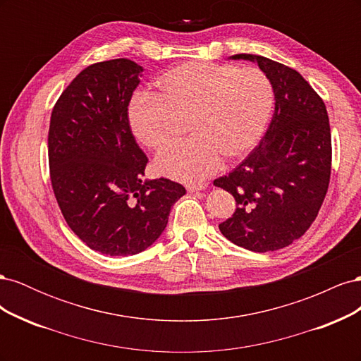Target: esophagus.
<instances>
[{
    "label": "esophagus",
    "instance_id": "1",
    "mask_svg": "<svg viewBox=\"0 0 361 361\" xmlns=\"http://www.w3.org/2000/svg\"><path fill=\"white\" fill-rule=\"evenodd\" d=\"M206 187H207L206 183H199V185H188L187 190H188V192H199V191H203V190H206Z\"/></svg>",
    "mask_w": 361,
    "mask_h": 361
}]
</instances>
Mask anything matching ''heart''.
<instances>
[{
	"instance_id": "heart-1",
	"label": "heart",
	"mask_w": 361,
	"mask_h": 361,
	"mask_svg": "<svg viewBox=\"0 0 361 361\" xmlns=\"http://www.w3.org/2000/svg\"><path fill=\"white\" fill-rule=\"evenodd\" d=\"M157 93H138L128 108L135 140L159 149L173 135V118L187 117V140L164 147L155 170L176 180L199 182L248 155L264 135L274 89L256 68L188 61L162 73Z\"/></svg>"
}]
</instances>
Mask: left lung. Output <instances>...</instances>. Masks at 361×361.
Segmentation results:
<instances>
[{
    "label": "left lung",
    "instance_id": "left-lung-1",
    "mask_svg": "<svg viewBox=\"0 0 361 361\" xmlns=\"http://www.w3.org/2000/svg\"><path fill=\"white\" fill-rule=\"evenodd\" d=\"M231 59L257 63L274 89L276 106L259 146L214 180L238 204L218 227L238 247L267 253L297 241L321 209L331 173L329 114L297 71L253 54Z\"/></svg>",
    "mask_w": 361,
    "mask_h": 361
}]
</instances>
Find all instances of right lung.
<instances>
[{
    "mask_svg": "<svg viewBox=\"0 0 361 361\" xmlns=\"http://www.w3.org/2000/svg\"><path fill=\"white\" fill-rule=\"evenodd\" d=\"M143 68L128 59L94 63L61 93L48 134L51 183L68 226L102 255L133 256L154 244L187 192L141 180L147 157L128 122Z\"/></svg>",
    "mask_w": 361,
    "mask_h": 361,
    "instance_id": "1",
    "label": "right lung"
}]
</instances>
